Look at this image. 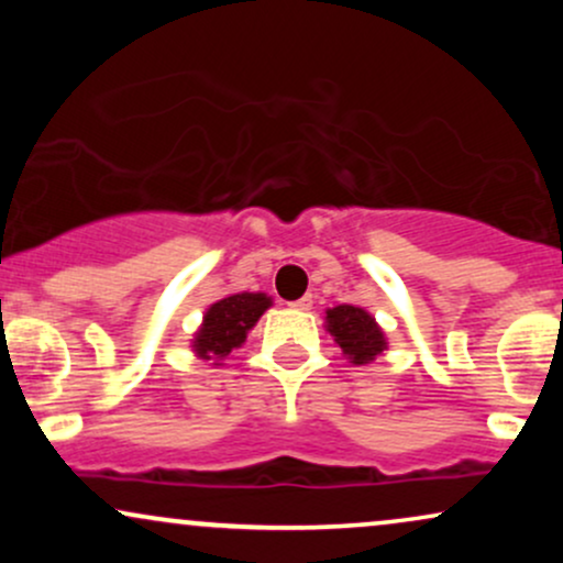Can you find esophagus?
<instances>
[{
  "mask_svg": "<svg viewBox=\"0 0 563 563\" xmlns=\"http://www.w3.org/2000/svg\"><path fill=\"white\" fill-rule=\"evenodd\" d=\"M290 307H294V309H301V312H307V309H312V296H301V299L299 301H294V303H290Z\"/></svg>",
  "mask_w": 563,
  "mask_h": 563,
  "instance_id": "obj_1",
  "label": "esophagus"
}]
</instances>
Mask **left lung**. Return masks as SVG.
I'll return each mask as SVG.
<instances>
[{
    "instance_id": "1",
    "label": "left lung",
    "mask_w": 563,
    "mask_h": 563,
    "mask_svg": "<svg viewBox=\"0 0 563 563\" xmlns=\"http://www.w3.org/2000/svg\"><path fill=\"white\" fill-rule=\"evenodd\" d=\"M328 331L341 346V352L352 360L354 365H365L376 360L386 349V339L376 325V320L365 312V309L352 307V303H341V307L328 309Z\"/></svg>"
}]
</instances>
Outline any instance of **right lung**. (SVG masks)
I'll return each mask as SVG.
<instances>
[{
	"label": "right lung",
	"instance_id": "add662e5",
	"mask_svg": "<svg viewBox=\"0 0 563 563\" xmlns=\"http://www.w3.org/2000/svg\"><path fill=\"white\" fill-rule=\"evenodd\" d=\"M269 296L264 294H232L228 299L211 303L203 314V325L196 333V352L203 360L228 357L235 346H241L264 309L269 307Z\"/></svg>",
	"mask_w": 563,
	"mask_h": 563
}]
</instances>
